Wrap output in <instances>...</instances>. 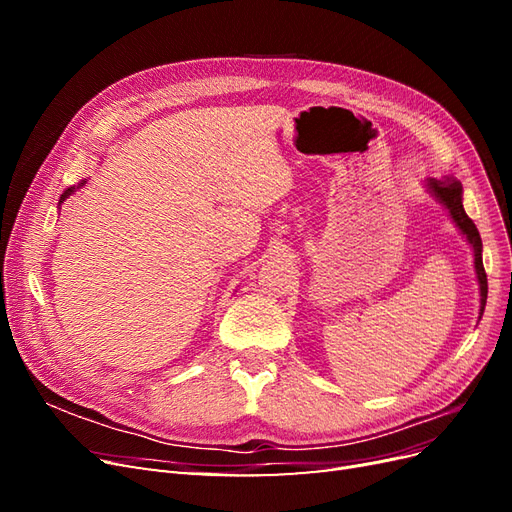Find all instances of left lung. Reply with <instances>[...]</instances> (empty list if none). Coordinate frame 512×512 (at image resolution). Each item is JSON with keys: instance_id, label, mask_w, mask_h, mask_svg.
I'll return each instance as SVG.
<instances>
[{"instance_id": "8db88e82", "label": "left lung", "mask_w": 512, "mask_h": 512, "mask_svg": "<svg viewBox=\"0 0 512 512\" xmlns=\"http://www.w3.org/2000/svg\"><path fill=\"white\" fill-rule=\"evenodd\" d=\"M429 190L440 198V203L448 209L451 218L455 220L459 230L463 232V235H466V239L472 245L476 277H478V284H480V314H483L485 303H487V273H485V267H483V241H480L478 228L468 218L466 209H463V205H461V183L455 181V179H444V181L431 179Z\"/></svg>"}]
</instances>
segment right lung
<instances>
[{
  "label": "right lung",
  "instance_id": "right-lung-1",
  "mask_svg": "<svg viewBox=\"0 0 512 512\" xmlns=\"http://www.w3.org/2000/svg\"><path fill=\"white\" fill-rule=\"evenodd\" d=\"M81 185H83V183H81ZM72 192H74V188H68V190H66L64 194H61V200H64V198H68V196H70ZM61 200H59V203H61Z\"/></svg>",
  "mask_w": 512,
  "mask_h": 512
}]
</instances>
